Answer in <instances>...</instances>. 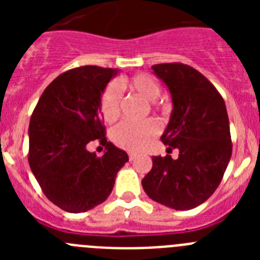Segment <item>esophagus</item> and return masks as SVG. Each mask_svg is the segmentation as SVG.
I'll list each match as a JSON object with an SVG mask.
<instances>
[{"label":"esophagus","instance_id":"34e87169","mask_svg":"<svg viewBox=\"0 0 260 260\" xmlns=\"http://www.w3.org/2000/svg\"><path fill=\"white\" fill-rule=\"evenodd\" d=\"M137 153L135 152H128V160H130V161H133V160H135V158H137Z\"/></svg>","mask_w":260,"mask_h":260}]
</instances>
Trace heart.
Listing matches in <instances>:
<instances>
[{
	"instance_id": "heart-1",
	"label": "heart",
	"mask_w": 260,
	"mask_h": 260,
	"mask_svg": "<svg viewBox=\"0 0 260 260\" xmlns=\"http://www.w3.org/2000/svg\"><path fill=\"white\" fill-rule=\"evenodd\" d=\"M121 87H126L143 98L146 102L153 103L160 95V86L152 77L147 74H138L121 80ZM121 92L116 83H110L105 88L102 98V113L105 121L112 122L119 113ZM158 123L148 119L141 125L123 122L113 128L112 141L121 148L127 151H141L146 148L158 133Z\"/></svg>"
}]
</instances>
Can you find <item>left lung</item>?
Instances as JSON below:
<instances>
[{
  "label": "left lung",
  "instance_id": "obj_1",
  "mask_svg": "<svg viewBox=\"0 0 260 260\" xmlns=\"http://www.w3.org/2000/svg\"><path fill=\"white\" fill-rule=\"evenodd\" d=\"M169 89L172 113L161 141L178 158L153 156L142 180L152 201L177 211L198 207L215 192L232 156L231 128L221 95L198 70L183 63L152 66Z\"/></svg>",
  "mask_w": 260,
  "mask_h": 260
}]
</instances>
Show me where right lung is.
<instances>
[{
	"label": "right lung",
	"mask_w": 260,
	"mask_h": 260,
	"mask_svg": "<svg viewBox=\"0 0 260 260\" xmlns=\"http://www.w3.org/2000/svg\"><path fill=\"white\" fill-rule=\"evenodd\" d=\"M118 69L82 66L58 75L45 88L28 127V162L52 203L71 213L102 204L113 190L127 153L107 142L102 98ZM98 139L106 146L99 158L86 150Z\"/></svg>",
	"instance_id": "add662e5"
}]
</instances>
